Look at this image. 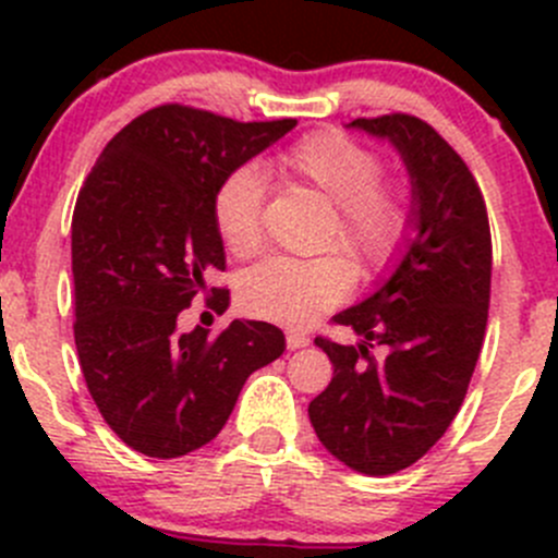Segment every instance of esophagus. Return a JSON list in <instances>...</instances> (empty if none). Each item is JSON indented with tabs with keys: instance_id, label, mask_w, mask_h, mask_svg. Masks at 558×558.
Returning a JSON list of instances; mask_svg holds the SVG:
<instances>
[{
	"instance_id": "1",
	"label": "esophagus",
	"mask_w": 558,
	"mask_h": 558,
	"mask_svg": "<svg viewBox=\"0 0 558 558\" xmlns=\"http://www.w3.org/2000/svg\"><path fill=\"white\" fill-rule=\"evenodd\" d=\"M286 345H289L291 351H300V348L311 345V337L302 335V331H296V329H291L289 335H286Z\"/></svg>"
}]
</instances>
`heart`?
Listing matches in <instances>:
<instances>
[{
    "label": "heart",
    "mask_w": 558,
    "mask_h": 558,
    "mask_svg": "<svg viewBox=\"0 0 558 558\" xmlns=\"http://www.w3.org/2000/svg\"><path fill=\"white\" fill-rule=\"evenodd\" d=\"M278 170L305 180L337 205V243L369 272L388 267L402 251L410 216L397 191L378 185L380 159L351 137L318 132L278 156ZM264 178L256 167H240L223 178L213 199L221 243L234 256H251L262 243ZM345 256H269L245 269L238 283L240 307L256 318L300 326L340 305L353 289Z\"/></svg>",
    "instance_id": "1"
}]
</instances>
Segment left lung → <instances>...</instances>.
<instances>
[{
	"label": "left lung",
	"instance_id": "left-lung-1",
	"mask_svg": "<svg viewBox=\"0 0 558 558\" xmlns=\"http://www.w3.org/2000/svg\"><path fill=\"white\" fill-rule=\"evenodd\" d=\"M410 178V232L388 275L337 324L356 345L315 337L335 367L307 413L320 446L362 475H391L429 451L464 402L492 296V232L475 178L421 118H356ZM384 344L375 360L368 348Z\"/></svg>",
	"mask_w": 558,
	"mask_h": 558
}]
</instances>
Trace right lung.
I'll return each mask as SVG.
<instances>
[{
	"label": "right lung",
	"instance_id": "1",
	"mask_svg": "<svg viewBox=\"0 0 558 558\" xmlns=\"http://www.w3.org/2000/svg\"><path fill=\"white\" fill-rule=\"evenodd\" d=\"M296 121L238 123L183 105L143 112L105 145L72 216L75 345L99 413L134 451L207 446L247 375L286 351L278 326L234 318L218 337L178 313L227 267L213 199L227 174ZM218 311L229 291L213 289Z\"/></svg>",
	"mask_w": 558,
	"mask_h": 558
}]
</instances>
